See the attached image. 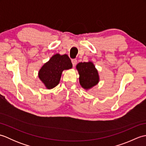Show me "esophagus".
<instances>
[{"instance_id": "34e87169", "label": "esophagus", "mask_w": 146, "mask_h": 146, "mask_svg": "<svg viewBox=\"0 0 146 146\" xmlns=\"http://www.w3.org/2000/svg\"><path fill=\"white\" fill-rule=\"evenodd\" d=\"M71 62H72L73 66H75V65L76 64V63H77V60H76V59H72V60H71Z\"/></svg>"}]
</instances>
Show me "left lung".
<instances>
[{
    "mask_svg": "<svg viewBox=\"0 0 146 146\" xmlns=\"http://www.w3.org/2000/svg\"><path fill=\"white\" fill-rule=\"evenodd\" d=\"M76 68L80 75V83L83 88L89 89L97 84L99 81L98 71L92 62L79 63Z\"/></svg>",
    "mask_w": 146,
    "mask_h": 146,
    "instance_id": "left-lung-1",
    "label": "left lung"
}]
</instances>
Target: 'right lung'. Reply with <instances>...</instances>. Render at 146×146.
Wrapping results in <instances>:
<instances>
[{"instance_id":"add662e5","label":"right lung","mask_w":146,"mask_h":146,"mask_svg":"<svg viewBox=\"0 0 146 146\" xmlns=\"http://www.w3.org/2000/svg\"><path fill=\"white\" fill-rule=\"evenodd\" d=\"M71 60L67 54H56L43 65L39 71V78L46 88L51 89L59 84L64 70L72 68Z\"/></svg>"}]
</instances>
